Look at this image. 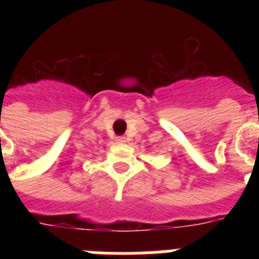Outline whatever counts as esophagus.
<instances>
[{"label":"esophagus","instance_id":"34e87169","mask_svg":"<svg viewBox=\"0 0 259 259\" xmlns=\"http://www.w3.org/2000/svg\"><path fill=\"white\" fill-rule=\"evenodd\" d=\"M115 141H116V143H118V144H124L127 140H125V137H124V136H118V137H116V139H115Z\"/></svg>","mask_w":259,"mask_h":259}]
</instances>
